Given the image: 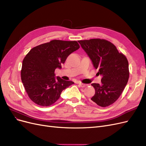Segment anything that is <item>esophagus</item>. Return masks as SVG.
I'll use <instances>...</instances> for the list:
<instances>
[{
	"label": "esophagus",
	"mask_w": 146,
	"mask_h": 146,
	"mask_svg": "<svg viewBox=\"0 0 146 146\" xmlns=\"http://www.w3.org/2000/svg\"><path fill=\"white\" fill-rule=\"evenodd\" d=\"M78 85H79V86L81 87V88H84V87H86V86H87V84H83V83H80L78 84Z\"/></svg>",
	"instance_id": "esophagus-1"
}]
</instances>
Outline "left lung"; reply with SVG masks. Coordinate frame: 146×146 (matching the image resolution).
Wrapping results in <instances>:
<instances>
[{
	"mask_svg": "<svg viewBox=\"0 0 146 146\" xmlns=\"http://www.w3.org/2000/svg\"><path fill=\"white\" fill-rule=\"evenodd\" d=\"M78 43L92 61L94 67L101 75V84L92 83L95 93L91 100L101 107L116 102L127 83L129 63L116 46L104 39L79 40Z\"/></svg>",
	"mask_w": 146,
	"mask_h": 146,
	"instance_id": "obj_1",
	"label": "left lung"
}]
</instances>
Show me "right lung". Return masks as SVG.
Listing matches in <instances>:
<instances>
[{"label": "right lung", "mask_w": 146, "mask_h": 146, "mask_svg": "<svg viewBox=\"0 0 146 146\" xmlns=\"http://www.w3.org/2000/svg\"><path fill=\"white\" fill-rule=\"evenodd\" d=\"M80 48L76 41L53 40L33 48L22 62L21 78L29 97L42 106H49L60 98L62 92L74 83L55 76L67 57Z\"/></svg>", "instance_id": "right-lung-1"}]
</instances>
